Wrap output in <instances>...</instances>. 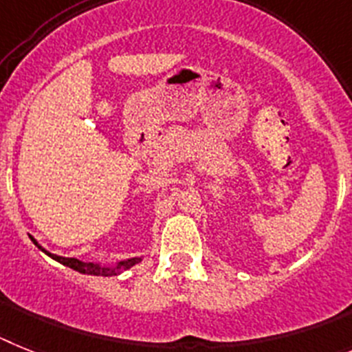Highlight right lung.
<instances>
[{
  "instance_id": "obj_1",
  "label": "right lung",
  "mask_w": 352,
  "mask_h": 352,
  "mask_svg": "<svg viewBox=\"0 0 352 352\" xmlns=\"http://www.w3.org/2000/svg\"><path fill=\"white\" fill-rule=\"evenodd\" d=\"M32 241L35 243V246L38 250L49 255L51 258H54L56 262L60 264L67 265V267L74 269L78 273H83V274H94V276H115V274H120L122 271H127L129 267L136 265L138 262H142L140 256H134V258H127V261H120L117 262V265H100V264H94V262H83V261H78V258H69V256H60V255H54V253H49L47 250H44L41 244L36 243L35 239L32 237Z\"/></svg>"
}]
</instances>
